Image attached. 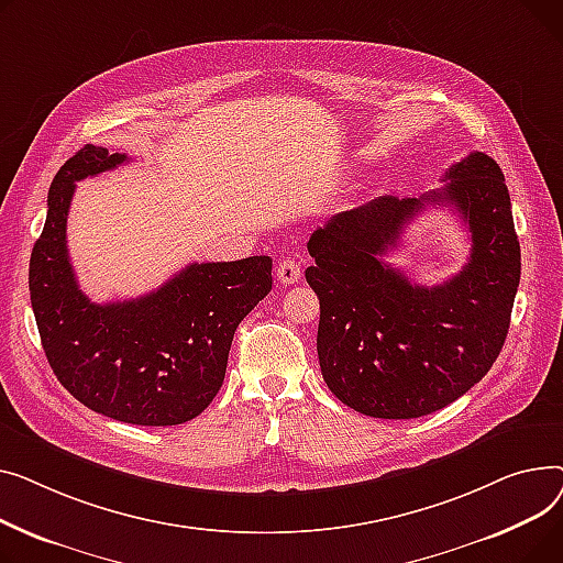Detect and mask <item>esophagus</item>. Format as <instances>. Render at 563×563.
<instances>
[{"label":"esophagus","instance_id":"1","mask_svg":"<svg viewBox=\"0 0 563 563\" xmlns=\"http://www.w3.org/2000/svg\"><path fill=\"white\" fill-rule=\"evenodd\" d=\"M275 275H277V279H279L282 284H295L297 279H300V275H302V271H300V261H297V258H290V256L282 258V261L277 263V271H275Z\"/></svg>","mask_w":563,"mask_h":563}]
</instances>
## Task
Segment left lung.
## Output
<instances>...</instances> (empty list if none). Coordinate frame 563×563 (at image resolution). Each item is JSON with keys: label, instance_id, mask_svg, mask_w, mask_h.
<instances>
[{"label": "left lung", "instance_id": "1", "mask_svg": "<svg viewBox=\"0 0 563 563\" xmlns=\"http://www.w3.org/2000/svg\"><path fill=\"white\" fill-rule=\"evenodd\" d=\"M441 190L382 195L318 227L307 282L320 300L322 377L350 409L388 420L434 413L498 358L520 282V245L500 165L482 152L448 168ZM427 203L454 208L472 258L439 287L411 285L380 258Z\"/></svg>", "mask_w": 563, "mask_h": 563}]
</instances>
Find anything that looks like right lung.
I'll list each match as a JSON object with an SVG mask.
<instances>
[{"instance_id":"obj_1","label":"right lung","mask_w":563,"mask_h":563,"mask_svg":"<svg viewBox=\"0 0 563 563\" xmlns=\"http://www.w3.org/2000/svg\"><path fill=\"white\" fill-rule=\"evenodd\" d=\"M124 161L86 145L60 165L29 261L31 307L54 375L81 405L131 424H181L218 395L236 327L273 288V258L190 263L136 300L90 302L65 241L75 181Z\"/></svg>"}]
</instances>
